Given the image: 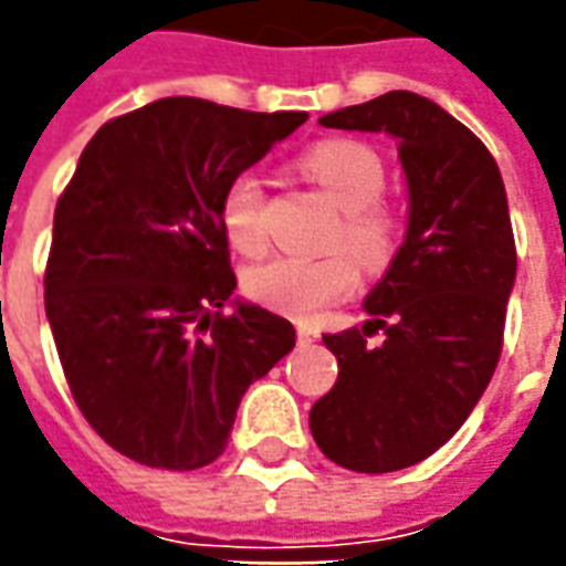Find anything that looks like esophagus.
<instances>
[{
  "instance_id": "esophagus-1",
  "label": "esophagus",
  "mask_w": 566,
  "mask_h": 566,
  "mask_svg": "<svg viewBox=\"0 0 566 566\" xmlns=\"http://www.w3.org/2000/svg\"><path fill=\"white\" fill-rule=\"evenodd\" d=\"M318 339V331L315 327H306V324H296V343L312 345Z\"/></svg>"
}]
</instances>
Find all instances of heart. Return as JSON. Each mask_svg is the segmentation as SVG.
Masks as SVG:
<instances>
[{"label":"heart","instance_id":"b5f03b06","mask_svg":"<svg viewBox=\"0 0 566 566\" xmlns=\"http://www.w3.org/2000/svg\"><path fill=\"white\" fill-rule=\"evenodd\" d=\"M300 169L343 209V221L331 239V245L343 248L318 258L284 254L266 260L248 272L245 287L263 306L294 318H312L355 291L360 266L367 272H385L391 266L403 242V214L381 197L388 169L379 150L367 142H315L300 154ZM218 218L239 254H263L270 245L263 178L248 169L227 178L218 197Z\"/></svg>","mask_w":566,"mask_h":566}]
</instances>
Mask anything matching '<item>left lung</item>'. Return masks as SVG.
<instances>
[{"mask_svg": "<svg viewBox=\"0 0 566 566\" xmlns=\"http://www.w3.org/2000/svg\"><path fill=\"white\" fill-rule=\"evenodd\" d=\"M391 133L409 181V227L367 296L369 321L327 333L339 379L308 412L318 449L355 473L430 458L467 421L497 369L515 235L503 178L482 139L409 91L321 117ZM382 333L379 346L366 339Z\"/></svg>", "mask_w": 566, "mask_h": 566, "instance_id": "8db88e82", "label": "left lung"}]
</instances>
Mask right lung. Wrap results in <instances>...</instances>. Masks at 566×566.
<instances>
[{
	"instance_id": "obj_1",
	"label": "right lung",
	"mask_w": 566,
	"mask_h": 566,
	"mask_svg": "<svg viewBox=\"0 0 566 566\" xmlns=\"http://www.w3.org/2000/svg\"><path fill=\"white\" fill-rule=\"evenodd\" d=\"M306 120L169 96L81 150L56 199L44 308L81 416L129 461H218L248 385L294 348L291 321L223 312L235 272L218 197Z\"/></svg>"
}]
</instances>
